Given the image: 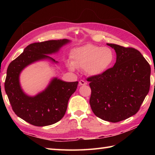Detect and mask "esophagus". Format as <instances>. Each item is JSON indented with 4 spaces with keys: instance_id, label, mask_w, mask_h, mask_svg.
Segmentation results:
<instances>
[{
    "instance_id": "1",
    "label": "esophagus",
    "mask_w": 155,
    "mask_h": 155,
    "mask_svg": "<svg viewBox=\"0 0 155 155\" xmlns=\"http://www.w3.org/2000/svg\"><path fill=\"white\" fill-rule=\"evenodd\" d=\"M87 84V83H86L83 80H81L79 81V84L80 85H86Z\"/></svg>"
}]
</instances>
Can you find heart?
Instances as JSON below:
<instances>
[{
	"label": "heart",
	"instance_id": "heart-1",
	"mask_svg": "<svg viewBox=\"0 0 155 155\" xmlns=\"http://www.w3.org/2000/svg\"><path fill=\"white\" fill-rule=\"evenodd\" d=\"M72 61L67 62L68 68L82 69L91 76H98L106 72L113 64L115 56L109 47L87 44L72 51Z\"/></svg>",
	"mask_w": 155,
	"mask_h": 155
}]
</instances>
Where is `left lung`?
I'll return each mask as SVG.
<instances>
[{"label": "left lung", "instance_id": "obj_1", "mask_svg": "<svg viewBox=\"0 0 155 155\" xmlns=\"http://www.w3.org/2000/svg\"><path fill=\"white\" fill-rule=\"evenodd\" d=\"M114 49L113 67L88 78L91 88L90 105L94 114L104 120L117 123L135 114L150 84V67L137 49L107 43Z\"/></svg>", "mask_w": 155, "mask_h": 155}]
</instances>
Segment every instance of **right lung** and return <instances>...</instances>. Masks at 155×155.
<instances>
[{
  "label": "right lung",
  "instance_id": "add662e5",
  "mask_svg": "<svg viewBox=\"0 0 155 155\" xmlns=\"http://www.w3.org/2000/svg\"><path fill=\"white\" fill-rule=\"evenodd\" d=\"M69 42L62 39L31 44L8 65L5 83L6 93L15 113L27 123L37 127L48 126L64 117L69 98L77 90L78 81L65 82L54 78L45 91L30 97L21 88L19 76L23 69L35 62L48 59L57 63L47 54L57 52Z\"/></svg>",
  "mask_w": 155,
  "mask_h": 155
}]
</instances>
